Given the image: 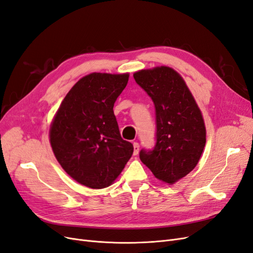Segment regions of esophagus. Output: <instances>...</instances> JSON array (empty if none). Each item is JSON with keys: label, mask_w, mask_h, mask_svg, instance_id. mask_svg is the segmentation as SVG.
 Segmentation results:
<instances>
[{"label": "esophagus", "mask_w": 253, "mask_h": 253, "mask_svg": "<svg viewBox=\"0 0 253 253\" xmlns=\"http://www.w3.org/2000/svg\"><path fill=\"white\" fill-rule=\"evenodd\" d=\"M133 147H134V152H133V154L134 155H137L139 153V148H140V145H139V143L138 142H134L133 143Z\"/></svg>", "instance_id": "obj_1"}]
</instances>
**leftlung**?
<instances>
[{
  "label": "left lung",
  "mask_w": 253,
  "mask_h": 253,
  "mask_svg": "<svg viewBox=\"0 0 253 253\" xmlns=\"http://www.w3.org/2000/svg\"><path fill=\"white\" fill-rule=\"evenodd\" d=\"M134 79L155 105L156 142L142 149L141 162L155 177L169 185L196 167L206 144L203 115L181 76L158 66L134 74Z\"/></svg>",
  "instance_id": "1"
}]
</instances>
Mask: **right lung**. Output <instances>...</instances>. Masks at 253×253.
<instances>
[{
    "mask_svg": "<svg viewBox=\"0 0 253 253\" xmlns=\"http://www.w3.org/2000/svg\"><path fill=\"white\" fill-rule=\"evenodd\" d=\"M127 81L128 74L85 76L68 91L52 120L53 154L83 186L109 187L133 154V144L121 138L113 111Z\"/></svg>",
    "mask_w": 253,
    "mask_h": 253,
    "instance_id": "1",
    "label": "right lung"
}]
</instances>
